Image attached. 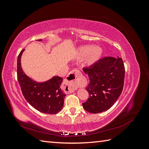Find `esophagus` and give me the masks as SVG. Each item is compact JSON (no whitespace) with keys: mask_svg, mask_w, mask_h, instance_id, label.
I'll return each instance as SVG.
<instances>
[{"mask_svg":"<svg viewBox=\"0 0 149 149\" xmlns=\"http://www.w3.org/2000/svg\"><path fill=\"white\" fill-rule=\"evenodd\" d=\"M81 76L82 74L81 71L77 69H74L70 72L64 81V91L67 93H71L78 86H80L81 84L80 80Z\"/></svg>","mask_w":149,"mask_h":149,"instance_id":"34e87169","label":"esophagus"}]
</instances>
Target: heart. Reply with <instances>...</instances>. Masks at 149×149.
Wrapping results in <instances>:
<instances>
[{
    "label": "heart",
    "instance_id": "1",
    "mask_svg": "<svg viewBox=\"0 0 149 149\" xmlns=\"http://www.w3.org/2000/svg\"><path fill=\"white\" fill-rule=\"evenodd\" d=\"M87 54L85 63L91 65L100 59L102 55V49L100 47H94L91 49L89 46H84L79 48L78 52L79 57L84 56Z\"/></svg>",
    "mask_w": 149,
    "mask_h": 149
}]
</instances>
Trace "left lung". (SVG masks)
<instances>
[{"label": "left lung", "mask_w": 149, "mask_h": 149, "mask_svg": "<svg viewBox=\"0 0 149 149\" xmlns=\"http://www.w3.org/2000/svg\"><path fill=\"white\" fill-rule=\"evenodd\" d=\"M90 82L86 88L89 96L84 109L93 114L109 109L118 100L124 87L125 67L120 58L106 56L83 70Z\"/></svg>", "instance_id": "8db88e82"}]
</instances>
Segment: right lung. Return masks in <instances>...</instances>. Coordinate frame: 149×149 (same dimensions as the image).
I'll return each instance as SVG.
<instances>
[{"mask_svg":"<svg viewBox=\"0 0 149 149\" xmlns=\"http://www.w3.org/2000/svg\"><path fill=\"white\" fill-rule=\"evenodd\" d=\"M41 41L42 40H38ZM24 49L17 58V79L24 97L35 109L43 113L54 114L63 107L66 94L60 88L63 78L54 76L44 83H37L29 78L21 67V56Z\"/></svg>","mask_w":149,"mask_h":149,"instance_id":"obj_1","label":"right lung"}]
</instances>
